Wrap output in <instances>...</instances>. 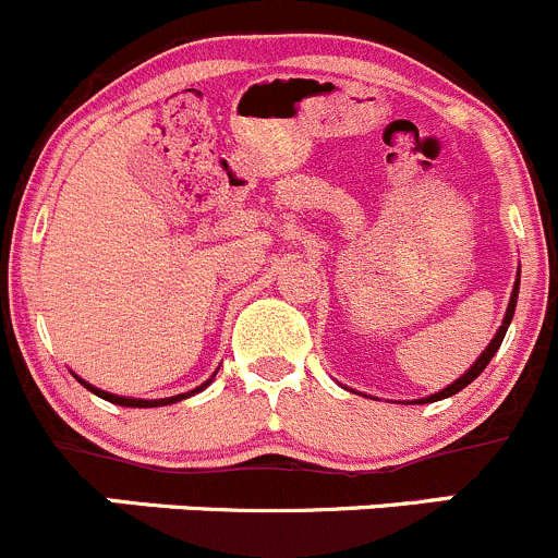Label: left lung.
Segmentation results:
<instances>
[{
    "mask_svg": "<svg viewBox=\"0 0 558 558\" xmlns=\"http://www.w3.org/2000/svg\"><path fill=\"white\" fill-rule=\"evenodd\" d=\"M518 284H521V271H518V279H515V284H512V295H510V303H507V312H505V319H501V325H499V330H496V336L494 339H490V344L485 347L483 350V355L477 357V361L472 363V366H469V372L466 374H461L459 379H456L453 385H448V388L445 390H439V393H434V396H428V399H417L415 404H428V401H439V399H448V396H456L459 393V390H464L469 383H472V379H477L480 377V372H483L485 366H488L490 363V357L496 355V350H499V344H501V339H505V333H507V325H510V319H512V314H515V301H518Z\"/></svg>",
    "mask_w": 558,
    "mask_h": 558,
    "instance_id": "1",
    "label": "left lung"
}]
</instances>
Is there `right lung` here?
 Segmentation results:
<instances>
[{
	"label": "right lung",
	"mask_w": 558,
	"mask_h": 558,
	"mask_svg": "<svg viewBox=\"0 0 558 558\" xmlns=\"http://www.w3.org/2000/svg\"><path fill=\"white\" fill-rule=\"evenodd\" d=\"M78 379L81 385H84L86 390H92L94 396H99V399H105V401H110V404H119V407H165V404H175V401H181V399H190V396H195V393H201V390H206L208 385H211V379H206V383L201 385V388H195V390H190V393H179V396H170V399H126V396H116V393H108V390H99V388H94V385H89L86 383V379H81V377H75Z\"/></svg>",
	"instance_id": "obj_1"
}]
</instances>
